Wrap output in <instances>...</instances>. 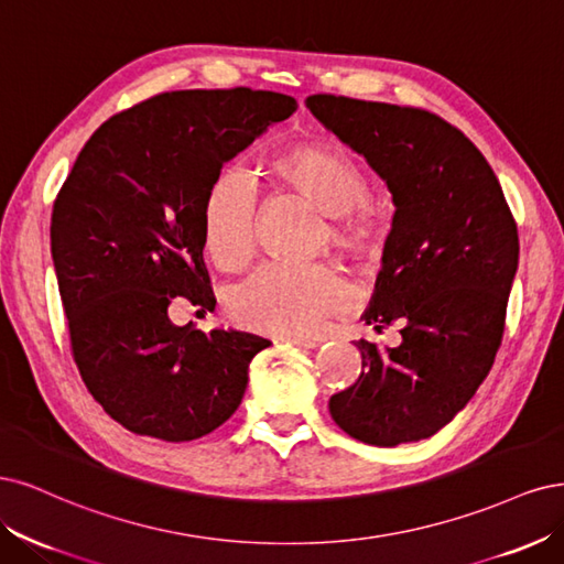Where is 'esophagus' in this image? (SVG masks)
<instances>
[{
	"instance_id": "esophagus-1",
	"label": "esophagus",
	"mask_w": 564,
	"mask_h": 564,
	"mask_svg": "<svg viewBox=\"0 0 564 564\" xmlns=\"http://www.w3.org/2000/svg\"><path fill=\"white\" fill-rule=\"evenodd\" d=\"M279 341L293 344V347H300V349H316L321 344V339L316 337H279Z\"/></svg>"
}]
</instances>
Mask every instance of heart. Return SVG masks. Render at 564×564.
Returning <instances> with one entry per match:
<instances>
[{
  "label": "heart",
  "instance_id": "obj_1",
  "mask_svg": "<svg viewBox=\"0 0 564 564\" xmlns=\"http://www.w3.org/2000/svg\"><path fill=\"white\" fill-rule=\"evenodd\" d=\"M276 175L330 217L328 239L356 260H375L384 234L372 210L362 204L368 183L356 163L337 150L304 144L281 156ZM258 187L241 166H227L208 189L204 204V241L217 264L236 269L256 248ZM349 290L328 264H262L234 288L231 314L256 330L308 335L325 316L347 304Z\"/></svg>",
  "mask_w": 564,
  "mask_h": 564
}]
</instances>
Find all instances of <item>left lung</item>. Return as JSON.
Masks as SVG:
<instances>
[{
    "label": "left lung",
    "instance_id": "obj_1",
    "mask_svg": "<svg viewBox=\"0 0 564 564\" xmlns=\"http://www.w3.org/2000/svg\"><path fill=\"white\" fill-rule=\"evenodd\" d=\"M306 107L366 156L395 208L360 318L377 333L398 321L403 341H354L360 377L330 398V414L377 447L431 438L492 370L518 271L516 220L480 150L441 117L328 94Z\"/></svg>",
    "mask_w": 564,
    "mask_h": 564
}]
</instances>
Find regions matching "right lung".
Returning <instances> with one entry per match:
<instances>
[{"label": "right lung", "instance_id": "right-lung-1", "mask_svg": "<svg viewBox=\"0 0 564 564\" xmlns=\"http://www.w3.org/2000/svg\"><path fill=\"white\" fill-rule=\"evenodd\" d=\"M297 110L274 90H173L107 119L53 204L51 258L72 354L90 395L138 435L202 438L241 405L269 339L175 325L215 306L204 204L227 161Z\"/></svg>", "mask_w": 564, "mask_h": 564}]
</instances>
